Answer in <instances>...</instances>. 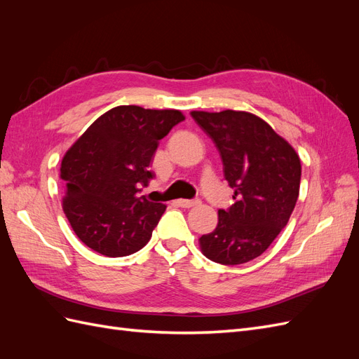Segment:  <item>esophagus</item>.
<instances>
[{
	"mask_svg": "<svg viewBox=\"0 0 359 359\" xmlns=\"http://www.w3.org/2000/svg\"><path fill=\"white\" fill-rule=\"evenodd\" d=\"M201 201L199 199H180L178 205L182 206V208H191V206L199 205Z\"/></svg>",
	"mask_w": 359,
	"mask_h": 359,
	"instance_id": "obj_1",
	"label": "esophagus"
}]
</instances>
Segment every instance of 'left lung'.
<instances>
[{
  "label": "left lung",
  "instance_id": "left-lung-1",
  "mask_svg": "<svg viewBox=\"0 0 359 359\" xmlns=\"http://www.w3.org/2000/svg\"><path fill=\"white\" fill-rule=\"evenodd\" d=\"M219 151L235 203L201 236L203 255L240 265L262 255L287 224L299 194L301 161L283 137L259 116L240 112L190 114Z\"/></svg>",
  "mask_w": 359,
  "mask_h": 359
}]
</instances>
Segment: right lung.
<instances>
[{
    "label": "right lung",
    "mask_w": 359,
    "mask_h": 359,
    "mask_svg": "<svg viewBox=\"0 0 359 359\" xmlns=\"http://www.w3.org/2000/svg\"><path fill=\"white\" fill-rule=\"evenodd\" d=\"M184 121L180 111L118 106L86 128L61 163L62 208L74 233L94 252L123 257L153 235L165 203L139 196L158 140Z\"/></svg>",
    "instance_id": "right-lung-1"
}]
</instances>
